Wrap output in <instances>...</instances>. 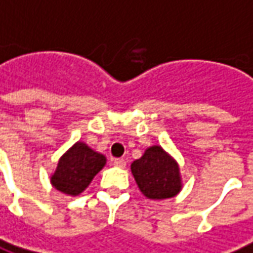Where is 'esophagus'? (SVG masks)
<instances>
[{
	"label": "esophagus",
	"mask_w": 253,
	"mask_h": 253,
	"mask_svg": "<svg viewBox=\"0 0 253 253\" xmlns=\"http://www.w3.org/2000/svg\"><path fill=\"white\" fill-rule=\"evenodd\" d=\"M113 165L116 168H126V161L123 158H118V159H113Z\"/></svg>",
	"instance_id": "esophagus-1"
}]
</instances>
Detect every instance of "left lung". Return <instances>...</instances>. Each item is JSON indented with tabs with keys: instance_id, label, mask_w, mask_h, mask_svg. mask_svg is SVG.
I'll return each instance as SVG.
<instances>
[{
	"instance_id": "8db88e82",
	"label": "left lung",
	"mask_w": 253,
	"mask_h": 253,
	"mask_svg": "<svg viewBox=\"0 0 253 253\" xmlns=\"http://www.w3.org/2000/svg\"><path fill=\"white\" fill-rule=\"evenodd\" d=\"M131 173L141 192L149 199L171 198L181 190L178 165L159 145L149 147L134 161Z\"/></svg>"
}]
</instances>
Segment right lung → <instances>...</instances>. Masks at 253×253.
Wrapping results in <instances>:
<instances>
[{
  "label": "right lung",
  "mask_w": 253,
  "mask_h": 253,
  "mask_svg": "<svg viewBox=\"0 0 253 253\" xmlns=\"http://www.w3.org/2000/svg\"><path fill=\"white\" fill-rule=\"evenodd\" d=\"M105 163L106 158L102 154L92 151L84 142H76L59 159L51 183L61 192L76 197L88 187Z\"/></svg>",
  "instance_id": "1"
}]
</instances>
